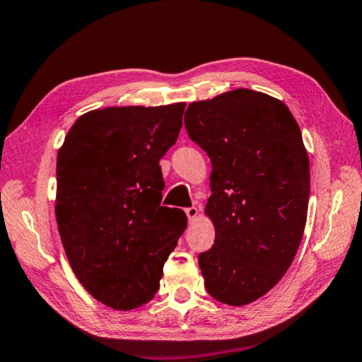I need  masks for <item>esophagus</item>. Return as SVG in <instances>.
<instances>
[{
  "label": "esophagus",
  "instance_id": "esophagus-1",
  "mask_svg": "<svg viewBox=\"0 0 362 362\" xmlns=\"http://www.w3.org/2000/svg\"><path fill=\"white\" fill-rule=\"evenodd\" d=\"M185 214H187V217H188L189 222H192V220H194V217L198 216V207H194V206H192V207H187V209H185Z\"/></svg>",
  "mask_w": 362,
  "mask_h": 362
}]
</instances>
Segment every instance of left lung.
Masks as SVG:
<instances>
[{
    "label": "left lung",
    "instance_id": "obj_1",
    "mask_svg": "<svg viewBox=\"0 0 362 362\" xmlns=\"http://www.w3.org/2000/svg\"><path fill=\"white\" fill-rule=\"evenodd\" d=\"M188 137L212 163L206 214L214 246L198 255L206 291L231 306L273 289L302 241L310 161L283 102L250 89L189 103Z\"/></svg>",
    "mask_w": 362,
    "mask_h": 362
}]
</instances>
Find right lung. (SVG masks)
<instances>
[{
	"label": "right lung",
	"mask_w": 362,
	"mask_h": 362,
	"mask_svg": "<svg viewBox=\"0 0 362 362\" xmlns=\"http://www.w3.org/2000/svg\"><path fill=\"white\" fill-rule=\"evenodd\" d=\"M185 103L112 107L79 116L57 155L56 217L73 273L115 310L155 297L187 216L161 206L159 166Z\"/></svg>",
	"instance_id": "1"
}]
</instances>
